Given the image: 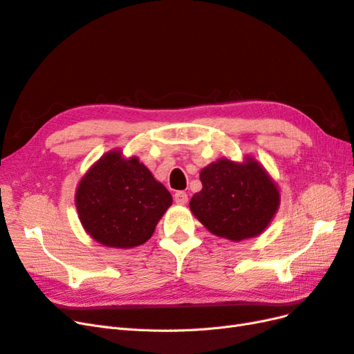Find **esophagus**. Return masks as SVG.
Wrapping results in <instances>:
<instances>
[{"label":"esophagus","mask_w":354,"mask_h":354,"mask_svg":"<svg viewBox=\"0 0 354 354\" xmlns=\"http://www.w3.org/2000/svg\"><path fill=\"white\" fill-rule=\"evenodd\" d=\"M174 201L178 203V205H186L187 203V195H186V192H176V195H174Z\"/></svg>","instance_id":"esophagus-1"}]
</instances>
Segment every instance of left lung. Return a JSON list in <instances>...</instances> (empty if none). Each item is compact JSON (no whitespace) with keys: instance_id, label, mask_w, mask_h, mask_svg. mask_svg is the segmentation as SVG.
<instances>
[{"instance_id":"1","label":"left lung","mask_w":354,"mask_h":354,"mask_svg":"<svg viewBox=\"0 0 354 354\" xmlns=\"http://www.w3.org/2000/svg\"><path fill=\"white\" fill-rule=\"evenodd\" d=\"M199 178L202 190L192 196L189 207L218 238L241 242L260 236L279 209V187L252 156L242 162L220 158L202 168Z\"/></svg>"}]
</instances>
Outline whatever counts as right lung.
Returning a JSON list of instances; mask_svg holds the SVG:
<instances>
[{
	"label": "right lung",
	"mask_w": 354,
	"mask_h": 354,
	"mask_svg": "<svg viewBox=\"0 0 354 354\" xmlns=\"http://www.w3.org/2000/svg\"><path fill=\"white\" fill-rule=\"evenodd\" d=\"M173 196L137 156L104 153L80 180L75 205L84 230L109 248L128 250L152 238Z\"/></svg>",
	"instance_id": "right-lung-1"
}]
</instances>
